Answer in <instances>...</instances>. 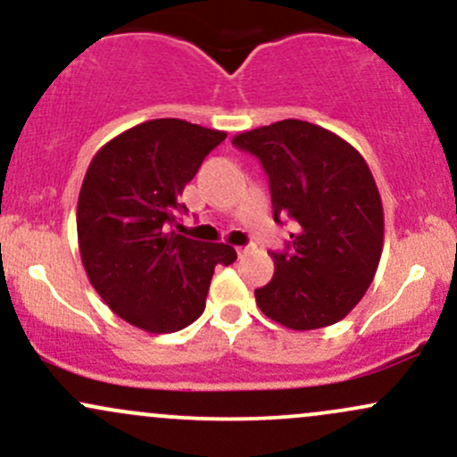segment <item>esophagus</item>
<instances>
[{"label": "esophagus", "instance_id": "obj_1", "mask_svg": "<svg viewBox=\"0 0 457 457\" xmlns=\"http://www.w3.org/2000/svg\"><path fill=\"white\" fill-rule=\"evenodd\" d=\"M235 250H237V254H239V256H244L245 253H248L250 248H248V245H237V248H235Z\"/></svg>", "mask_w": 457, "mask_h": 457}]
</instances>
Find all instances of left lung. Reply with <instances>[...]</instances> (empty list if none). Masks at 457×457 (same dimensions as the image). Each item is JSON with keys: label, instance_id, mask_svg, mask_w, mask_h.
Masks as SVG:
<instances>
[{"label": "left lung", "instance_id": "left-lung-1", "mask_svg": "<svg viewBox=\"0 0 457 457\" xmlns=\"http://www.w3.org/2000/svg\"><path fill=\"white\" fill-rule=\"evenodd\" d=\"M270 179L274 220L297 230L274 256V278L254 289L259 309L291 330L341 321L376 276L382 198L367 162L324 127L287 118L233 137Z\"/></svg>", "mask_w": 457, "mask_h": 457}]
</instances>
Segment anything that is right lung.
Returning <instances> with one entry per match:
<instances>
[{
	"instance_id": "1",
	"label": "right lung",
	"mask_w": 457,
	"mask_h": 457,
	"mask_svg": "<svg viewBox=\"0 0 457 457\" xmlns=\"http://www.w3.org/2000/svg\"><path fill=\"white\" fill-rule=\"evenodd\" d=\"M224 131L157 118L120 133L92 157L77 201L81 263L96 294L131 326L177 332L203 315L215 265L237 259L172 227L183 189Z\"/></svg>"
}]
</instances>
